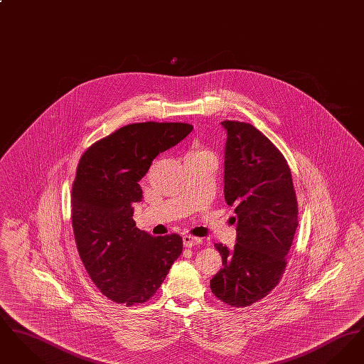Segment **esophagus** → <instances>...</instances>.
Masks as SVG:
<instances>
[{
    "label": "esophagus",
    "instance_id": "esophagus-1",
    "mask_svg": "<svg viewBox=\"0 0 364 364\" xmlns=\"http://www.w3.org/2000/svg\"><path fill=\"white\" fill-rule=\"evenodd\" d=\"M203 240L202 239H199V237H195V236H191V235H184L183 236V244H184V247H193V245H199V244H202Z\"/></svg>",
    "mask_w": 364,
    "mask_h": 364
}]
</instances>
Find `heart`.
I'll return each mask as SVG.
<instances>
[{
    "instance_id": "heart-1",
    "label": "heart",
    "mask_w": 364,
    "mask_h": 364,
    "mask_svg": "<svg viewBox=\"0 0 364 364\" xmlns=\"http://www.w3.org/2000/svg\"><path fill=\"white\" fill-rule=\"evenodd\" d=\"M213 156V153L210 151V150H206V149H203L200 144H193L192 147H191L190 151L187 153V156L186 158H195V156Z\"/></svg>"
}]
</instances>
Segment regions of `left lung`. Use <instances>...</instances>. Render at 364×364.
Here are the masks:
<instances>
[{
  "label": "left lung",
  "instance_id": "left-lung-1",
  "mask_svg": "<svg viewBox=\"0 0 364 364\" xmlns=\"http://www.w3.org/2000/svg\"><path fill=\"white\" fill-rule=\"evenodd\" d=\"M226 129L224 193L235 206L236 244H214L223 269L211 278L215 297L247 307L270 294L287 266L297 228L291 169L277 147L248 122H221Z\"/></svg>",
  "mask_w": 364,
  "mask_h": 364
}]
</instances>
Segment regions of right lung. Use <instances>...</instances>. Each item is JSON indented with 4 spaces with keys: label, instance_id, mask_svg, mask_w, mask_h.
<instances>
[{
    "label": "right lung",
    "instance_id": "obj_1",
    "mask_svg": "<svg viewBox=\"0 0 364 364\" xmlns=\"http://www.w3.org/2000/svg\"><path fill=\"white\" fill-rule=\"evenodd\" d=\"M184 122H138L98 140L82 156L72 186V226L80 259L116 303L147 301L183 251L178 235L154 237L132 218L139 181L153 159L186 138Z\"/></svg>",
    "mask_w": 364,
    "mask_h": 364
}]
</instances>
